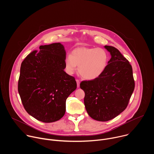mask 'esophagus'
Returning a JSON list of instances; mask_svg holds the SVG:
<instances>
[{
	"mask_svg": "<svg viewBox=\"0 0 154 154\" xmlns=\"http://www.w3.org/2000/svg\"><path fill=\"white\" fill-rule=\"evenodd\" d=\"M76 82H77V88H79V87L80 86V81H79L78 79H77V80H76Z\"/></svg>",
	"mask_w": 154,
	"mask_h": 154,
	"instance_id": "34e87169",
	"label": "esophagus"
}]
</instances>
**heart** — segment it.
Listing matches in <instances>:
<instances>
[{
  "label": "heart",
  "instance_id": "1",
  "mask_svg": "<svg viewBox=\"0 0 154 154\" xmlns=\"http://www.w3.org/2000/svg\"><path fill=\"white\" fill-rule=\"evenodd\" d=\"M109 54L103 48L80 47L74 49L65 60L67 72L72 74L79 66L80 75L87 80L99 77L105 71L109 61Z\"/></svg>",
  "mask_w": 154,
  "mask_h": 154
}]
</instances>
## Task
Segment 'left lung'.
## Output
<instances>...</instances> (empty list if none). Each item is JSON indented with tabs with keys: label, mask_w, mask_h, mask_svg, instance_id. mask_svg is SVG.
Listing matches in <instances>:
<instances>
[{
	"label": "left lung",
	"mask_w": 154,
	"mask_h": 154,
	"mask_svg": "<svg viewBox=\"0 0 154 154\" xmlns=\"http://www.w3.org/2000/svg\"><path fill=\"white\" fill-rule=\"evenodd\" d=\"M112 58L98 78L80 84L85 92L84 103L89 116L99 121L111 120L127 108L135 88L132 67L113 46H105Z\"/></svg>",
	"instance_id": "obj_1"
}]
</instances>
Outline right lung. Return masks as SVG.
<instances>
[{
    "label": "right lung",
    "instance_id": "obj_1",
    "mask_svg": "<svg viewBox=\"0 0 154 154\" xmlns=\"http://www.w3.org/2000/svg\"><path fill=\"white\" fill-rule=\"evenodd\" d=\"M22 62L18 92L26 112L43 122L60 119L66 101L77 88L74 77L64 71L66 52L60 42L39 46Z\"/></svg>",
    "mask_w": 154,
    "mask_h": 154
}]
</instances>
